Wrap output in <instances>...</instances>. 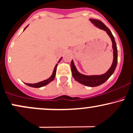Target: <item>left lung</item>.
<instances>
[{
  "instance_id": "obj_1",
  "label": "left lung",
  "mask_w": 133,
  "mask_h": 133,
  "mask_svg": "<svg viewBox=\"0 0 133 133\" xmlns=\"http://www.w3.org/2000/svg\"><path fill=\"white\" fill-rule=\"evenodd\" d=\"M89 20L98 28L105 31L111 39L112 42V49H113V62H112L110 68L107 72L104 74H100V75H85V74L80 73L74 65L73 60L71 61V67L72 77L76 81L81 84L87 86V87H95L101 85L102 84L104 83L114 72L117 64V49L116 41H115L114 37L112 32L107 26L105 25L104 23L99 20L94 19H89Z\"/></svg>"
}]
</instances>
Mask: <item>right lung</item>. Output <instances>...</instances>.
<instances>
[{
  "mask_svg": "<svg viewBox=\"0 0 133 133\" xmlns=\"http://www.w3.org/2000/svg\"><path fill=\"white\" fill-rule=\"evenodd\" d=\"M28 25L26 26L25 28L24 29V31L25 30V29L28 27ZM62 59V57H61V59H59V61H58V63H59L60 61H61V59ZM57 64L55 65L54 69L53 72H52V74L51 75V76L49 78L46 79H45V80H43V81H40V82L36 83H33V84H32V83L31 84V83H25V84H26V85L29 86V87H33V88H40V87H44V86L46 85V84H49V83H50V82H52V81L54 79V78L55 77V74H56V69H57Z\"/></svg>",
  "mask_w": 133,
  "mask_h": 133,
  "instance_id": "right-lung-1",
  "label": "right lung"
}]
</instances>
